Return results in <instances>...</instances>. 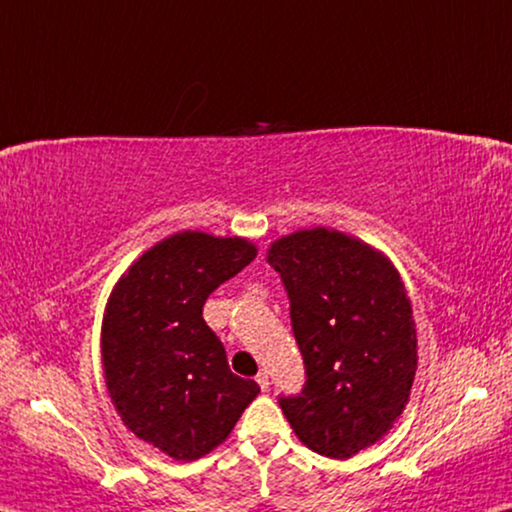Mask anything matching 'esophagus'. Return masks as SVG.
<instances>
[{
	"instance_id": "34e87169",
	"label": "esophagus",
	"mask_w": 512,
	"mask_h": 512,
	"mask_svg": "<svg viewBox=\"0 0 512 512\" xmlns=\"http://www.w3.org/2000/svg\"><path fill=\"white\" fill-rule=\"evenodd\" d=\"M257 384H259V388H262V391H266V388L271 386V381H269V372H266V370L259 372V375H257Z\"/></svg>"
}]
</instances>
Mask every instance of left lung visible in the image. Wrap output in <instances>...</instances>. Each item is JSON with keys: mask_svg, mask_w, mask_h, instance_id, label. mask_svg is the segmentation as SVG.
I'll return each instance as SVG.
<instances>
[{"mask_svg": "<svg viewBox=\"0 0 512 512\" xmlns=\"http://www.w3.org/2000/svg\"><path fill=\"white\" fill-rule=\"evenodd\" d=\"M269 264L289 296L305 365L299 395L280 398L310 451L347 460L384 437L407 407L416 375V324L391 259L326 227L273 241Z\"/></svg>", "mask_w": 512, "mask_h": 512, "instance_id": "left-lung-1", "label": "left lung"}]
</instances>
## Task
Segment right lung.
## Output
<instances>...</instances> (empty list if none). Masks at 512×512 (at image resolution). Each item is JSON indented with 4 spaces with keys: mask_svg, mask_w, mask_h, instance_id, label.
Wrapping results in <instances>:
<instances>
[{
    "mask_svg": "<svg viewBox=\"0 0 512 512\" xmlns=\"http://www.w3.org/2000/svg\"><path fill=\"white\" fill-rule=\"evenodd\" d=\"M257 255L241 236L179 232L158 241L114 285L103 315L105 384L135 437L193 462L230 437L259 386L227 365L202 317L209 294Z\"/></svg>",
    "mask_w": 512,
    "mask_h": 512,
    "instance_id": "add662e5",
    "label": "right lung"
}]
</instances>
